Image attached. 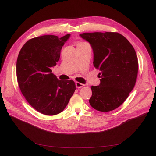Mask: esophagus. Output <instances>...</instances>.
Instances as JSON below:
<instances>
[{"instance_id":"esophagus-1","label":"esophagus","mask_w":156,"mask_h":156,"mask_svg":"<svg viewBox=\"0 0 156 156\" xmlns=\"http://www.w3.org/2000/svg\"><path fill=\"white\" fill-rule=\"evenodd\" d=\"M84 86V84H81V83H80V82H76V87L77 88H80L82 87H83Z\"/></svg>"}]
</instances>
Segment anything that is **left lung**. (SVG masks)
I'll use <instances>...</instances> for the list:
<instances>
[{"mask_svg": "<svg viewBox=\"0 0 156 156\" xmlns=\"http://www.w3.org/2000/svg\"><path fill=\"white\" fill-rule=\"evenodd\" d=\"M80 36L90 44L93 65L100 70V84L91 87L89 102L98 111L114 110L123 103L135 87L138 72L136 52L118 33H84Z\"/></svg>", "mask_w": 156, "mask_h": 156, "instance_id": "obj_1", "label": "left lung"}]
</instances>
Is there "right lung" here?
<instances>
[{
	"label": "right lung",
	"mask_w": 156,
	"mask_h": 156,
	"mask_svg": "<svg viewBox=\"0 0 156 156\" xmlns=\"http://www.w3.org/2000/svg\"><path fill=\"white\" fill-rule=\"evenodd\" d=\"M70 34L59 38L44 35L27 41L20 51L16 71L23 95L31 107L46 115H57L67 106L76 90L72 80H59L52 74L63 45Z\"/></svg>",
	"instance_id": "right-lung-1"
}]
</instances>
